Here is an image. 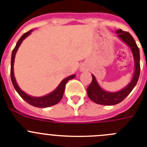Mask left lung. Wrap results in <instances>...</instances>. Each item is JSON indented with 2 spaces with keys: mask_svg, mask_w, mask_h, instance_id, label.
<instances>
[{
  "mask_svg": "<svg viewBox=\"0 0 147 147\" xmlns=\"http://www.w3.org/2000/svg\"><path fill=\"white\" fill-rule=\"evenodd\" d=\"M116 33L118 34V38H121L125 43H127L132 50L134 61H135V72H134L133 78L129 84L124 89H121L118 92H107L104 90L99 86L95 76L92 75V81L86 89L88 97L93 102L98 104H100V105L111 106L121 103L134 89L138 81L139 75H140V69H141L140 52L134 38L129 33L123 31L122 29L117 30Z\"/></svg>",
  "mask_w": 147,
  "mask_h": 147,
  "instance_id": "8db88e82",
  "label": "left lung"
}]
</instances>
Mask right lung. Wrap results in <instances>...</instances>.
Returning <instances> with one entry per match:
<instances>
[{"label": "right lung", "instance_id": "add662e5", "mask_svg": "<svg viewBox=\"0 0 147 147\" xmlns=\"http://www.w3.org/2000/svg\"><path fill=\"white\" fill-rule=\"evenodd\" d=\"M32 32V29H31L30 31L24 33V35L20 37V38L18 40V41L16 43V46H15V47L14 48L13 50H12V58H11V71H10V74H11V80H12V84H13L15 90L17 91V92L18 93L19 95H20L25 101H26L28 104L33 106V107H39V108H46V107H52V106L53 105H55V104H58V102L62 99L63 93H64L65 86H66V83L68 82L69 80H71V79H73L75 77V75H70V76L67 77L66 78L63 79V81L60 83V84L58 85V87L56 88L54 91L52 92L49 93V94H48V95H45V96L32 97L26 94L24 92H23L22 90L20 89V88L18 86V85L17 82H16V80H15V75H14V61H15V54H16V52H17L20 45L21 44L23 40H24L28 35H29L31 34Z\"/></svg>", "mask_w": 147, "mask_h": 147}]
</instances>
